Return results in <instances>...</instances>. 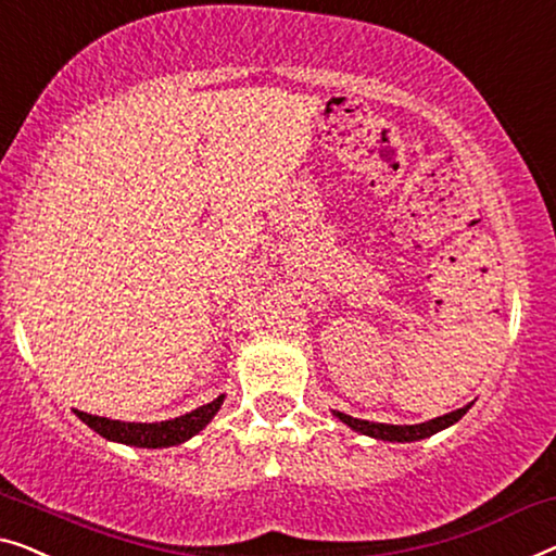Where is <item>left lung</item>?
Listing matches in <instances>:
<instances>
[{"label": "left lung", "mask_w": 556, "mask_h": 556, "mask_svg": "<svg viewBox=\"0 0 556 556\" xmlns=\"http://www.w3.org/2000/svg\"><path fill=\"white\" fill-rule=\"evenodd\" d=\"M471 404H464L462 409H454L450 414H442V417H434L429 421H421V425H382V421H367V419H357V417H350V414L344 412H331L334 417L346 425L354 432L359 434H367V437H375V439H382V442H419V439H427L437 432H442V429L457 425V421L464 417V414L469 412Z\"/></svg>", "instance_id": "left-lung-1"}]
</instances>
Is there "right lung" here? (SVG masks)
<instances>
[{"label":"right lung","instance_id":"obj_1","mask_svg":"<svg viewBox=\"0 0 556 556\" xmlns=\"http://www.w3.org/2000/svg\"><path fill=\"white\" fill-rule=\"evenodd\" d=\"M222 404H225V394H219L217 400H212L210 404H202V407L167 421H122L97 417V414H87L79 409H74V414H77L89 429H94L99 437L110 439V442L137 446V450H167V446L185 444L187 439L202 432V429L217 417Z\"/></svg>","mask_w":556,"mask_h":556}]
</instances>
